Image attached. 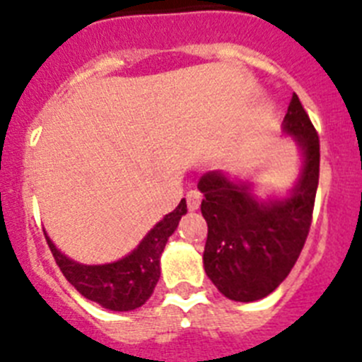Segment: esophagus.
I'll use <instances>...</instances> for the list:
<instances>
[{
	"label": "esophagus",
	"instance_id": "34e87169",
	"mask_svg": "<svg viewBox=\"0 0 362 362\" xmlns=\"http://www.w3.org/2000/svg\"><path fill=\"white\" fill-rule=\"evenodd\" d=\"M201 201H203V194L199 190H190L187 194V206L188 210H197L201 206Z\"/></svg>",
	"mask_w": 362,
	"mask_h": 362
}]
</instances>
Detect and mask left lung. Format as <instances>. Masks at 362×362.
I'll return each mask as SVG.
<instances>
[{
	"instance_id": "1",
	"label": "left lung",
	"mask_w": 362,
	"mask_h": 362,
	"mask_svg": "<svg viewBox=\"0 0 362 362\" xmlns=\"http://www.w3.org/2000/svg\"><path fill=\"white\" fill-rule=\"evenodd\" d=\"M284 132L296 136L305 152V168L292 196L259 203L245 185H233L221 172L199 179L204 194L201 212L209 225L203 263L221 293L250 303L267 297L286 279L308 238L319 185V136L292 95Z\"/></svg>"
}]
</instances>
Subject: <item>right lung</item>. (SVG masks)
<instances>
[{"mask_svg": "<svg viewBox=\"0 0 362 362\" xmlns=\"http://www.w3.org/2000/svg\"><path fill=\"white\" fill-rule=\"evenodd\" d=\"M185 214L187 203L181 199L177 209L159 221L132 254L110 264L85 267L74 263L57 250L47 235L45 238L63 276L83 297L114 312H129L145 305L153 293L161 274L159 257Z\"/></svg>", "mask_w": 362, "mask_h": 362, "instance_id": "add662e5", "label": "right lung"}]
</instances>
